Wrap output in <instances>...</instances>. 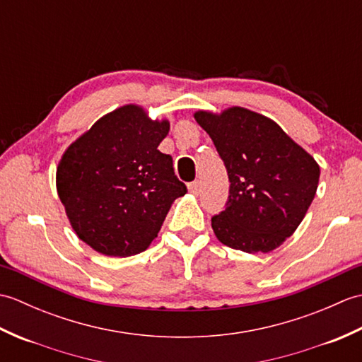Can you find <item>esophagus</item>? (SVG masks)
Masks as SVG:
<instances>
[{
  "instance_id": "esophagus-1",
  "label": "esophagus",
  "mask_w": 362,
  "mask_h": 362,
  "mask_svg": "<svg viewBox=\"0 0 362 362\" xmlns=\"http://www.w3.org/2000/svg\"><path fill=\"white\" fill-rule=\"evenodd\" d=\"M188 191H189V193H193V194H197L199 191H201V183H199L197 180L191 182L188 185Z\"/></svg>"
}]
</instances>
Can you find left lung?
<instances>
[{
	"label": "left lung",
	"instance_id": "1",
	"mask_svg": "<svg viewBox=\"0 0 362 362\" xmlns=\"http://www.w3.org/2000/svg\"><path fill=\"white\" fill-rule=\"evenodd\" d=\"M194 118L224 160L230 199L211 218L213 232L228 247L267 253L288 240L316 196L320 168L271 118L244 107Z\"/></svg>",
	"mask_w": 362,
	"mask_h": 362
}]
</instances>
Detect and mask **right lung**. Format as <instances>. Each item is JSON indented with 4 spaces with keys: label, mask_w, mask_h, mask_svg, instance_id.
<instances>
[{
    "label": "right lung",
    "mask_w": 362,
    "mask_h": 362,
    "mask_svg": "<svg viewBox=\"0 0 362 362\" xmlns=\"http://www.w3.org/2000/svg\"><path fill=\"white\" fill-rule=\"evenodd\" d=\"M169 119H152L126 104L99 118L59 160L56 187L66 218L91 249L132 257L156 240L166 214L187 187L173 158L158 151Z\"/></svg>",
    "instance_id": "right-lung-1"
}]
</instances>
